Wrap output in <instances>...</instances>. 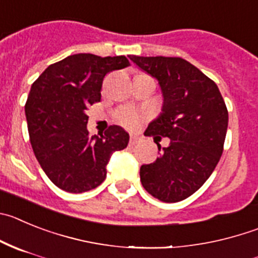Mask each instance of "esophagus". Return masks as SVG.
<instances>
[{
	"label": "esophagus",
	"mask_w": 258,
	"mask_h": 258,
	"mask_svg": "<svg viewBox=\"0 0 258 258\" xmlns=\"http://www.w3.org/2000/svg\"><path fill=\"white\" fill-rule=\"evenodd\" d=\"M138 137H136V136H132L131 137V141H129V143H131V146H134V145H137V143H138Z\"/></svg>",
	"instance_id": "1"
}]
</instances>
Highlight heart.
<instances>
[{"label":"heart","instance_id":"1","mask_svg":"<svg viewBox=\"0 0 258 258\" xmlns=\"http://www.w3.org/2000/svg\"><path fill=\"white\" fill-rule=\"evenodd\" d=\"M115 120L122 126L127 127V129H134L138 126L143 120H145V115L141 111L136 110L133 107H121L119 110L115 111L113 113Z\"/></svg>","mask_w":258,"mask_h":258}]
</instances>
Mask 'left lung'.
Returning <instances> with one entry per match:
<instances>
[{
  "instance_id": "obj_1",
  "label": "left lung",
  "mask_w": 258,
  "mask_h": 258,
  "mask_svg": "<svg viewBox=\"0 0 258 258\" xmlns=\"http://www.w3.org/2000/svg\"><path fill=\"white\" fill-rule=\"evenodd\" d=\"M131 60L158 80L164 94L162 113L145 136L170 138L153 164L142 165L143 188L162 202H179L205 184L224 151L228 108L216 83L181 57ZM158 151H161V146Z\"/></svg>"
}]
</instances>
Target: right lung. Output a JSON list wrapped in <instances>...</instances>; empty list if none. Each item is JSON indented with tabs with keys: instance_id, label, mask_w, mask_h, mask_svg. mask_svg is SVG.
Wrapping results in <instances>:
<instances>
[{
	"instance_id": "obj_1",
	"label": "right lung",
	"mask_w": 258,
	"mask_h": 258,
	"mask_svg": "<svg viewBox=\"0 0 258 258\" xmlns=\"http://www.w3.org/2000/svg\"><path fill=\"white\" fill-rule=\"evenodd\" d=\"M127 65L125 56L78 53L49 65L32 84L25 103L30 145L49 180L65 192L100 185L112 152L126 148L129 134L117 125L91 136L86 112L101 101L103 78Z\"/></svg>"
}]
</instances>
